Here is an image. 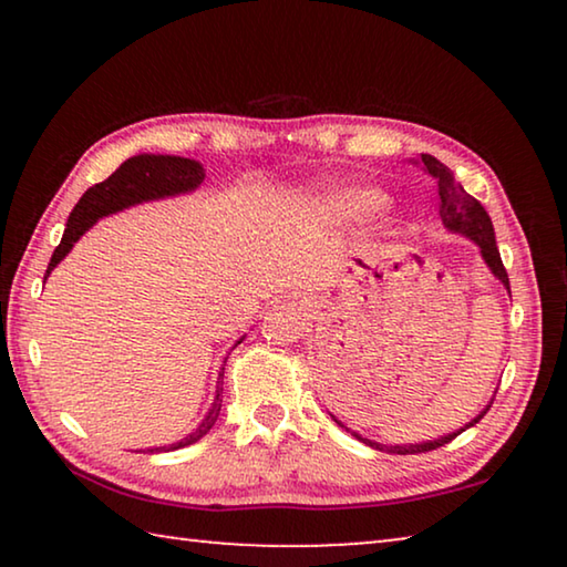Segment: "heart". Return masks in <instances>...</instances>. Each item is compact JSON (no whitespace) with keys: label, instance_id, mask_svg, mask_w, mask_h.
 Wrapping results in <instances>:
<instances>
[{"label":"heart","instance_id":"heart-1","mask_svg":"<svg viewBox=\"0 0 567 567\" xmlns=\"http://www.w3.org/2000/svg\"><path fill=\"white\" fill-rule=\"evenodd\" d=\"M382 203V192L372 187H342L328 197V207L334 215L362 217L378 209Z\"/></svg>","mask_w":567,"mask_h":567}]
</instances>
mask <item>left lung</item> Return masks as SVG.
I'll list each match as a JSON object with an SVG mask.
<instances>
[{"instance_id":"left-lung-1","label":"left lung","mask_w":567,"mask_h":567,"mask_svg":"<svg viewBox=\"0 0 567 567\" xmlns=\"http://www.w3.org/2000/svg\"><path fill=\"white\" fill-rule=\"evenodd\" d=\"M422 165H425L427 175L437 182L440 217H443V225L450 229V233H457V235H465V237L473 239V243L480 247V255H483L485 265L491 267V272L507 287V292H511V280H507V272H505L503 260H501V249H497V245H495V229H493V223H491V215L485 213V207L480 205L473 195H467V192L463 189V185H460V182H455L450 167H445L437 157L422 155ZM487 410H491V405H487L483 412H480L475 420H470L465 427H473L475 422L483 420V415H485ZM332 420L338 422L340 427H344L342 422L334 417V415H332ZM465 427L457 430V433H450L445 437L430 440V443H415V445H380V443H375V440H368V437H362L358 433H352L350 427H344V430H348V433H352L354 437H358L360 443L375 447V450H382V453H390V455H417V453H430V450H437V447L447 445L450 440H455L460 433H465Z\"/></svg>"}]
</instances>
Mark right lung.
I'll list each match as a JSON object with an SVG mask.
<instances>
[{
	"instance_id": "right-lung-1",
	"label": "right lung",
	"mask_w": 567,
	"mask_h": 567,
	"mask_svg": "<svg viewBox=\"0 0 567 567\" xmlns=\"http://www.w3.org/2000/svg\"><path fill=\"white\" fill-rule=\"evenodd\" d=\"M205 179V169L199 162L187 159V157H172V155H137L130 157L127 162H122L117 172L100 182V185L90 187L84 195L80 197V203L74 205L70 213V219H66L64 235L60 247L54 249L50 265H47V275L44 280L50 277V272L60 265L66 252L74 247L76 239H80L87 229L97 223L100 217H107L120 213V209H127L132 205L140 203H150V199H162V197H172V195H182V192H192L203 185ZM243 340H237V344ZM227 362V360H225ZM225 372V368H223ZM223 372H219L217 382L223 380ZM219 385H217V395L213 408L205 415V420L199 422V427L195 433H189L187 437H182L179 443H172L165 447H152L150 453L155 450H179L187 447L192 443H197L199 437H205L209 433V427L215 425L219 417V408H223V400H219Z\"/></svg>"
}]
</instances>
